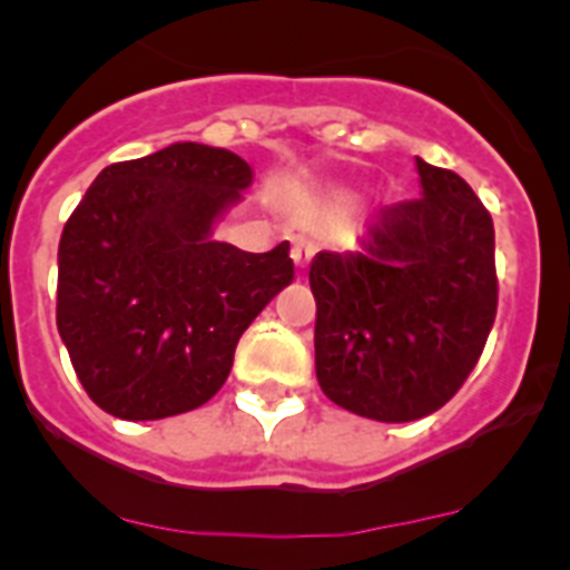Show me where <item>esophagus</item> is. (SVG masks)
Here are the masks:
<instances>
[{"label":"esophagus","mask_w":570,"mask_h":570,"mask_svg":"<svg viewBox=\"0 0 570 570\" xmlns=\"http://www.w3.org/2000/svg\"><path fill=\"white\" fill-rule=\"evenodd\" d=\"M316 254V245L308 239V236H294V248H291V259H294L296 271L308 268L311 256Z\"/></svg>","instance_id":"esophagus-1"}]
</instances>
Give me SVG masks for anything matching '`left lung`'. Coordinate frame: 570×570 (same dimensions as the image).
<instances>
[{
    "label": "left lung",
    "instance_id": "8db88e82",
    "mask_svg": "<svg viewBox=\"0 0 570 570\" xmlns=\"http://www.w3.org/2000/svg\"><path fill=\"white\" fill-rule=\"evenodd\" d=\"M422 196L385 205L362 250L311 262L316 380L351 414H434L482 356L497 316L493 223L460 174L416 159Z\"/></svg>",
    "mask_w": 570,
    "mask_h": 570
}]
</instances>
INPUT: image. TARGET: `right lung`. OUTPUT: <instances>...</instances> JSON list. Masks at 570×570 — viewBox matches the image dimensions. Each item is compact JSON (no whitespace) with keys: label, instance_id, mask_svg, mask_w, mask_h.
<instances>
[{"label":"right lung","instance_id":"obj_1","mask_svg":"<svg viewBox=\"0 0 570 570\" xmlns=\"http://www.w3.org/2000/svg\"><path fill=\"white\" fill-rule=\"evenodd\" d=\"M254 179L242 156L176 142L114 163L59 239L57 328L79 382L119 420H165L225 385L239 336L294 279L288 242L210 239Z\"/></svg>","mask_w":570,"mask_h":570}]
</instances>
